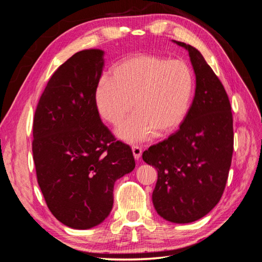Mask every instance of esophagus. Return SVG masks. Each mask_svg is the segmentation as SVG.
Masks as SVG:
<instances>
[{
    "instance_id": "34e87169",
    "label": "esophagus",
    "mask_w": 262,
    "mask_h": 262,
    "mask_svg": "<svg viewBox=\"0 0 262 262\" xmlns=\"http://www.w3.org/2000/svg\"><path fill=\"white\" fill-rule=\"evenodd\" d=\"M132 152H133V156H134V158H136V160H139V158L142 155V149L138 145H133L132 146Z\"/></svg>"
}]
</instances>
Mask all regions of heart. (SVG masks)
<instances>
[{"mask_svg":"<svg viewBox=\"0 0 262 262\" xmlns=\"http://www.w3.org/2000/svg\"><path fill=\"white\" fill-rule=\"evenodd\" d=\"M194 92L192 71L184 61L140 53L119 62L94 89V102L101 119L117 124L119 138L131 143L154 134H168L185 121Z\"/></svg>","mask_w":262,"mask_h":262,"instance_id":"b5f03b06","label":"heart"}]
</instances>
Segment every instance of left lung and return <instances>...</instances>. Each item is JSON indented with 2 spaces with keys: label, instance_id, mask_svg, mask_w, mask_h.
<instances>
[{
  "label": "left lung",
  "instance_id": "8db88e82",
  "mask_svg": "<svg viewBox=\"0 0 262 262\" xmlns=\"http://www.w3.org/2000/svg\"><path fill=\"white\" fill-rule=\"evenodd\" d=\"M189 52L195 74L192 105L178 131L144 150L143 161L157 169L152 194L156 212L171 223H190L215 207L231 167L233 115L223 84L192 46L175 41Z\"/></svg>",
  "mask_w": 262,
  "mask_h": 262
}]
</instances>
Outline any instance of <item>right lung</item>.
Returning a JSON list of instances; mask_svg holds the SVG:
<instances>
[{
  "label": "right lung",
  "instance_id": "right-lung-1",
  "mask_svg": "<svg viewBox=\"0 0 262 262\" xmlns=\"http://www.w3.org/2000/svg\"><path fill=\"white\" fill-rule=\"evenodd\" d=\"M102 57V50H83L60 66L34 117L38 185L54 217L75 229L92 228L109 215L116 180L136 167L131 147L116 141L95 106Z\"/></svg>",
  "mask_w": 262,
  "mask_h": 262
}]
</instances>
